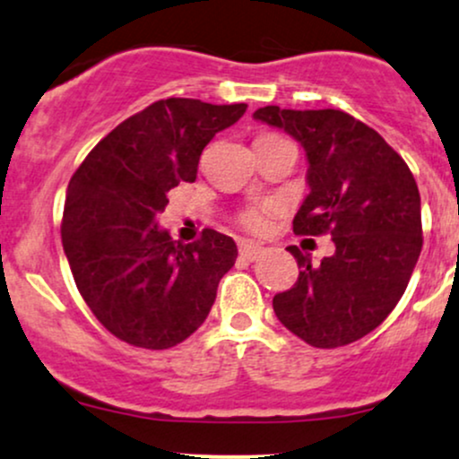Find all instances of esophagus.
<instances>
[{"mask_svg": "<svg viewBox=\"0 0 459 459\" xmlns=\"http://www.w3.org/2000/svg\"><path fill=\"white\" fill-rule=\"evenodd\" d=\"M239 255H241V259H246V261H256L263 255V246L252 244V241H241Z\"/></svg>", "mask_w": 459, "mask_h": 459, "instance_id": "1", "label": "esophagus"}]
</instances>
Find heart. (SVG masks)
Masks as SVG:
<instances>
[{"label":"heart","instance_id":"obj_1","mask_svg":"<svg viewBox=\"0 0 459 459\" xmlns=\"http://www.w3.org/2000/svg\"><path fill=\"white\" fill-rule=\"evenodd\" d=\"M278 138V135L273 134H265L261 135L256 142H263V140H273ZM273 204L270 203H263V204H252V207H246L244 212L239 213V224L244 226V229L252 230V233H263V230L267 229V215L273 212Z\"/></svg>","mask_w":459,"mask_h":459}]
</instances>
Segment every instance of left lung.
<instances>
[{
  "mask_svg": "<svg viewBox=\"0 0 459 459\" xmlns=\"http://www.w3.org/2000/svg\"><path fill=\"white\" fill-rule=\"evenodd\" d=\"M256 120L284 129L307 151L310 194L296 235H330L336 250L319 265L299 252V276L273 296L281 324L308 345L332 350L376 330L402 299L420 247V196L408 163L376 129L341 109H281Z\"/></svg>",
  "mask_w": 459,
  "mask_h": 459,
  "instance_id": "obj_1",
  "label": "left lung"
}]
</instances>
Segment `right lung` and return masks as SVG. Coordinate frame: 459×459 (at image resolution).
Masks as SVG:
<instances>
[{"label": "right lung", "mask_w": 459, "mask_h": 459, "mask_svg": "<svg viewBox=\"0 0 459 459\" xmlns=\"http://www.w3.org/2000/svg\"><path fill=\"white\" fill-rule=\"evenodd\" d=\"M246 103L161 99L109 131L71 177L62 246L92 315L125 343L168 350L194 334L235 265L233 237L204 229L175 241L155 218L178 183H194L198 160Z\"/></svg>", "instance_id": "right-lung-1"}]
</instances>
